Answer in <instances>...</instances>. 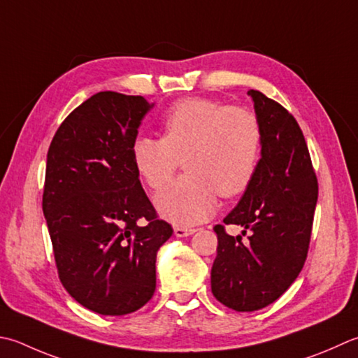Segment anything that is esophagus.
<instances>
[{
  "mask_svg": "<svg viewBox=\"0 0 358 358\" xmlns=\"http://www.w3.org/2000/svg\"><path fill=\"white\" fill-rule=\"evenodd\" d=\"M194 233H195V229H192V228H180V227H177L173 229V234L177 237H189V236H192Z\"/></svg>",
  "mask_w": 358,
  "mask_h": 358,
  "instance_id": "esophagus-1",
  "label": "esophagus"
}]
</instances>
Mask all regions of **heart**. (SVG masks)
I'll return each mask as SVG.
<instances>
[{"label":"heart","mask_w":358,"mask_h":358,"mask_svg":"<svg viewBox=\"0 0 358 358\" xmlns=\"http://www.w3.org/2000/svg\"><path fill=\"white\" fill-rule=\"evenodd\" d=\"M261 138V125L250 110L191 97L167 111L163 138H136L131 157L153 189L164 186L183 159L187 173L167 185L155 205L166 220L187 227L214 214L217 194L234 197L248 187Z\"/></svg>","instance_id":"b5f03b06"}]
</instances>
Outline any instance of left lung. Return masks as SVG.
Here are the masks:
<instances>
[{
    "label": "left lung",
    "instance_id": "1",
    "mask_svg": "<svg viewBox=\"0 0 358 358\" xmlns=\"http://www.w3.org/2000/svg\"><path fill=\"white\" fill-rule=\"evenodd\" d=\"M261 125V159L242 199L223 223L250 232L229 236L217 225V256L211 290L217 301L237 312L264 309L282 295L303 270L318 181L296 119L261 91L250 90Z\"/></svg>",
    "mask_w": 358,
    "mask_h": 358
}]
</instances>
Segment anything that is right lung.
I'll list each match as a JSON object with an SVG mask.
<instances>
[{
    "label": "right lung",
    "instance_id": "add662e5",
    "mask_svg": "<svg viewBox=\"0 0 358 358\" xmlns=\"http://www.w3.org/2000/svg\"><path fill=\"white\" fill-rule=\"evenodd\" d=\"M153 105L96 93L68 115L48 150L43 214L59 278L77 303L101 315L131 313L153 296L157 253L172 236L131 157Z\"/></svg>",
    "mask_w": 358,
    "mask_h": 358
}]
</instances>
